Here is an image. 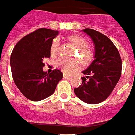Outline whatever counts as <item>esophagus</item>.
<instances>
[{
    "mask_svg": "<svg viewBox=\"0 0 135 135\" xmlns=\"http://www.w3.org/2000/svg\"><path fill=\"white\" fill-rule=\"evenodd\" d=\"M70 78H71V76H70V75H67L65 74H64V78H68V79H70Z\"/></svg>",
    "mask_w": 135,
    "mask_h": 135,
    "instance_id": "esophagus-1",
    "label": "esophagus"
}]
</instances>
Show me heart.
Wrapping results in <instances>:
<instances>
[{
    "label": "heart",
    "instance_id": "heart-1",
    "mask_svg": "<svg viewBox=\"0 0 135 135\" xmlns=\"http://www.w3.org/2000/svg\"><path fill=\"white\" fill-rule=\"evenodd\" d=\"M68 39L70 42L77 48L76 50L78 53V56L80 57L81 61L83 63H88L90 61L92 58V53L91 51L86 47V40L78 35L71 36L69 37ZM59 45V40L57 38L54 39L51 47V54L55 55L57 53ZM56 65L66 73H70L78 67V63L76 59L65 57H61L57 59Z\"/></svg>",
    "mask_w": 135,
    "mask_h": 135
}]
</instances>
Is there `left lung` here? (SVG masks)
<instances>
[{"instance_id":"1","label":"left lung","mask_w":135,"mask_h":135,"mask_svg":"<svg viewBox=\"0 0 135 135\" xmlns=\"http://www.w3.org/2000/svg\"><path fill=\"white\" fill-rule=\"evenodd\" d=\"M93 42L94 59L82 71V84L74 89L82 101L89 104L99 103L108 98L121 76L122 60L112 40L93 29L82 30Z\"/></svg>"}]
</instances>
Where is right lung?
Returning a JSON list of instances; mask_svg holds the SVG:
<instances>
[{
    "instance_id": "obj_1",
    "label": "right lung",
    "mask_w": 135,
    "mask_h": 135,
    "mask_svg": "<svg viewBox=\"0 0 135 135\" xmlns=\"http://www.w3.org/2000/svg\"><path fill=\"white\" fill-rule=\"evenodd\" d=\"M59 31L40 28L26 36L12 51L10 65L15 85L26 98L39 101L53 95L63 78L59 70L43 71L45 58L51 57L53 40Z\"/></svg>"
}]
</instances>
